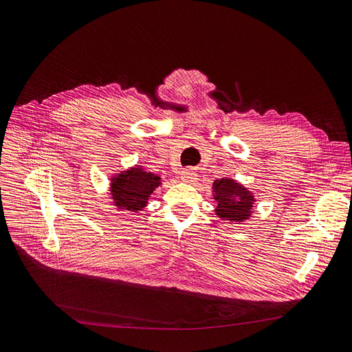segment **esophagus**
<instances>
[{
  "label": "esophagus",
  "instance_id": "1",
  "mask_svg": "<svg viewBox=\"0 0 352 352\" xmlns=\"http://www.w3.org/2000/svg\"><path fill=\"white\" fill-rule=\"evenodd\" d=\"M195 171L192 170V168H186V170L181 171V181L182 182H188V184H191V182L195 181Z\"/></svg>",
  "mask_w": 352,
  "mask_h": 352
}]
</instances>
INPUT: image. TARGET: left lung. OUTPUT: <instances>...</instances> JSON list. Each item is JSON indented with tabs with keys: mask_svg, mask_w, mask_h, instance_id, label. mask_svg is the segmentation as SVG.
I'll list each match as a JSON object with an SVG mask.
<instances>
[{
	"mask_svg": "<svg viewBox=\"0 0 352 352\" xmlns=\"http://www.w3.org/2000/svg\"><path fill=\"white\" fill-rule=\"evenodd\" d=\"M212 197L217 201L216 216L226 221L240 223L253 214L256 198L249 188L233 178H220L212 182Z\"/></svg>",
	"mask_w": 352,
	"mask_h": 352,
	"instance_id": "1",
	"label": "left lung"
}]
</instances>
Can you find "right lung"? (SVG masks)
<instances>
[{"label": "right lung", "mask_w": 352, "mask_h": 352, "mask_svg": "<svg viewBox=\"0 0 352 352\" xmlns=\"http://www.w3.org/2000/svg\"><path fill=\"white\" fill-rule=\"evenodd\" d=\"M161 186V177L148 173L142 165H133L111 178L113 206L122 211H141Z\"/></svg>", "instance_id": "add662e5"}]
</instances>
